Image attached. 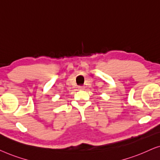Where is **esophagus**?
<instances>
[{"label":"esophagus","instance_id":"obj_1","mask_svg":"<svg viewBox=\"0 0 160 160\" xmlns=\"http://www.w3.org/2000/svg\"><path fill=\"white\" fill-rule=\"evenodd\" d=\"M79 88L80 89H84L85 88V86H84V85H80Z\"/></svg>","mask_w":160,"mask_h":160}]
</instances>
